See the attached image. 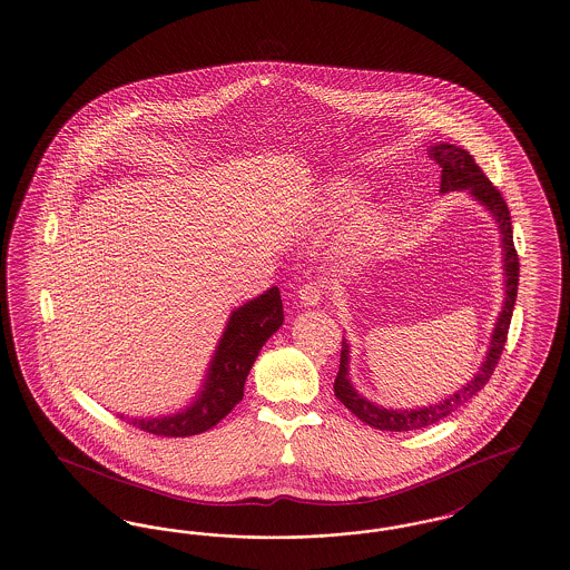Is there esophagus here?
<instances>
[{
  "instance_id": "1",
  "label": "esophagus",
  "mask_w": 570,
  "mask_h": 570,
  "mask_svg": "<svg viewBox=\"0 0 570 570\" xmlns=\"http://www.w3.org/2000/svg\"><path fill=\"white\" fill-rule=\"evenodd\" d=\"M322 298V286L318 282H307L298 288V301L303 307H316Z\"/></svg>"
}]
</instances>
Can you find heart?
Masks as SVG:
<instances>
[{
    "label": "heart",
    "mask_w": 570,
    "mask_h": 570,
    "mask_svg": "<svg viewBox=\"0 0 570 570\" xmlns=\"http://www.w3.org/2000/svg\"><path fill=\"white\" fill-rule=\"evenodd\" d=\"M366 186L358 178L337 176L324 184L318 202V216L333 220L357 204ZM355 206V205H354ZM352 207V206H351ZM353 208V207H352ZM392 228V212L382 202H362L356 205L337 233V252L350 261H363L384 248Z\"/></svg>",
    "instance_id": "1"
}]
</instances>
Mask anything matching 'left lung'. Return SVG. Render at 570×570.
<instances>
[{"label":"left lung","mask_w":570,"mask_h":570,"mask_svg":"<svg viewBox=\"0 0 570 570\" xmlns=\"http://www.w3.org/2000/svg\"><path fill=\"white\" fill-rule=\"evenodd\" d=\"M429 155L441 167V193L443 195L455 193V190H466L469 197H473V202L483 205L490 212V216L494 218L499 233H501L504 298H502V309L499 312V318H497L492 337H490V347L485 352V358L479 366L478 373L473 375V380L466 382L460 390H455L454 394H450L448 399H443L434 405H426V407L387 410L384 405H375L373 401L365 399L350 380V343L343 337L340 373L335 377V396L368 426L380 429V431H392V433L420 431V429L431 426L434 422L454 413L455 410H460L464 403H469L478 394L481 387L488 384L490 375L499 365L502 350H504L509 324L513 316V305H515V296H518V282H520V261H518V252L513 246L511 216H509V207L504 204L501 193L497 190V186H492V183L485 178V174L479 169L475 159L464 148H458L455 144L439 141L429 148Z\"/></svg>","instance_id":"obj_1"}]
</instances>
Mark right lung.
I'll list each match as a JSON object with an SVG mask.
<instances>
[{"label":"right lung","mask_w":570,"mask_h":570,"mask_svg":"<svg viewBox=\"0 0 570 570\" xmlns=\"http://www.w3.org/2000/svg\"><path fill=\"white\" fill-rule=\"evenodd\" d=\"M282 322L279 288L272 286L230 312L205 371L204 386L184 410L157 417H120L159 436H190L209 431L244 399V384L252 365Z\"/></svg>","instance_id":"obj_1"}]
</instances>
